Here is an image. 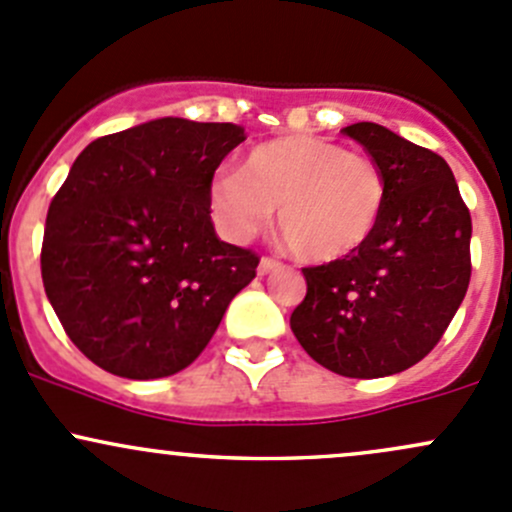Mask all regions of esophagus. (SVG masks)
<instances>
[{
  "label": "esophagus",
  "instance_id": "esophagus-1",
  "mask_svg": "<svg viewBox=\"0 0 512 512\" xmlns=\"http://www.w3.org/2000/svg\"><path fill=\"white\" fill-rule=\"evenodd\" d=\"M279 267H282V262H279L277 257H262L260 265H257V272H260L262 277H265V274L279 270Z\"/></svg>",
  "mask_w": 512,
  "mask_h": 512
}]
</instances>
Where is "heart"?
I'll return each instance as SVG.
<instances>
[{
    "label": "heart",
    "instance_id": "obj_1",
    "mask_svg": "<svg viewBox=\"0 0 512 512\" xmlns=\"http://www.w3.org/2000/svg\"><path fill=\"white\" fill-rule=\"evenodd\" d=\"M385 171L368 154L321 137H282L247 152L240 171L213 181L208 206L230 240H250L270 225L306 262H333L363 247L383 218Z\"/></svg>",
    "mask_w": 512,
    "mask_h": 512
}]
</instances>
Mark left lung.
<instances>
[{
    "label": "left lung",
    "mask_w": 512,
    "mask_h": 512,
    "mask_svg": "<svg viewBox=\"0 0 512 512\" xmlns=\"http://www.w3.org/2000/svg\"><path fill=\"white\" fill-rule=\"evenodd\" d=\"M380 164L387 201L363 247L304 267L294 336L324 368L385 378L424 358L444 336L471 282V213L449 164L375 122L343 127Z\"/></svg>",
    "instance_id": "1"
}]
</instances>
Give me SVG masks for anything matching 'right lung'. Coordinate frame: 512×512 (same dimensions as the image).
I'll list each match as a JSON object with an SVG mask.
<instances>
[{
	"label": "right lung",
	"instance_id": "right-lung-1",
	"mask_svg": "<svg viewBox=\"0 0 512 512\" xmlns=\"http://www.w3.org/2000/svg\"><path fill=\"white\" fill-rule=\"evenodd\" d=\"M245 129L161 117L95 139L53 196L46 297L85 358L129 380L191 365L260 257L215 235L208 193Z\"/></svg>",
	"mask_w": 512,
	"mask_h": 512
}]
</instances>
